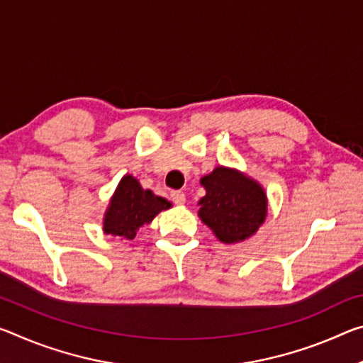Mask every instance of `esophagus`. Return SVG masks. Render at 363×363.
Returning a JSON list of instances; mask_svg holds the SVG:
<instances>
[{
    "label": "esophagus",
    "instance_id": "esophagus-1",
    "mask_svg": "<svg viewBox=\"0 0 363 363\" xmlns=\"http://www.w3.org/2000/svg\"><path fill=\"white\" fill-rule=\"evenodd\" d=\"M171 200L176 205H184V203H186V194H184L182 191H172L171 192Z\"/></svg>",
    "mask_w": 363,
    "mask_h": 363
}]
</instances>
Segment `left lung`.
Here are the masks:
<instances>
[{"mask_svg":"<svg viewBox=\"0 0 363 363\" xmlns=\"http://www.w3.org/2000/svg\"><path fill=\"white\" fill-rule=\"evenodd\" d=\"M200 182L206 195L199 202V216L221 242H239L260 228L267 216V195L255 181L220 166Z\"/></svg>","mask_w":363,"mask_h":363,"instance_id":"8db88e82","label":"left lung"}]
</instances>
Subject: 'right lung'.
<instances>
[{
  "mask_svg": "<svg viewBox=\"0 0 363 363\" xmlns=\"http://www.w3.org/2000/svg\"><path fill=\"white\" fill-rule=\"evenodd\" d=\"M169 206L168 200L158 197L152 191H143L139 181L132 176H124L109 203L103 229L106 234L132 240L137 229L152 223L161 210Z\"/></svg>",
  "mask_w": 363,
  "mask_h": 363,
  "instance_id": "add662e5",
  "label": "right lung"
}]
</instances>
